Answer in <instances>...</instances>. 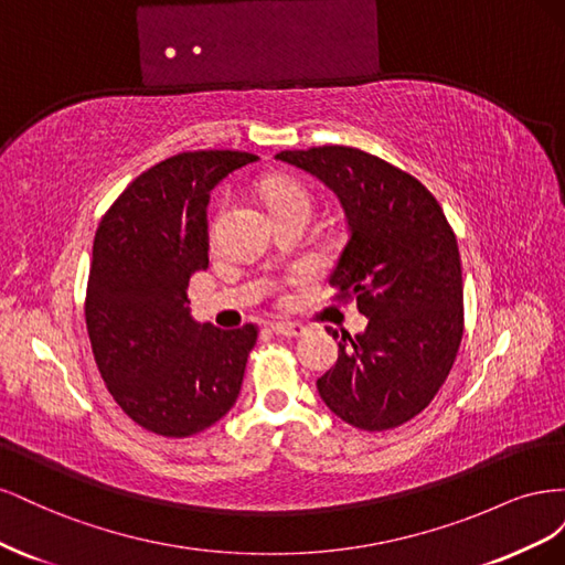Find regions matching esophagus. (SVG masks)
<instances>
[{
	"label": "esophagus",
	"instance_id": "34e87169",
	"mask_svg": "<svg viewBox=\"0 0 565 565\" xmlns=\"http://www.w3.org/2000/svg\"><path fill=\"white\" fill-rule=\"evenodd\" d=\"M270 330L276 332V334H280V337H289V339L306 334V328H303V324H299V322H273Z\"/></svg>",
	"mask_w": 565,
	"mask_h": 565
}]
</instances>
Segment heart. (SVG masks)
Listing matches in <instances>:
<instances>
[{
    "mask_svg": "<svg viewBox=\"0 0 565 565\" xmlns=\"http://www.w3.org/2000/svg\"><path fill=\"white\" fill-rule=\"evenodd\" d=\"M262 193L266 198V204L270 210H278L282 204H292V202H309V195L301 185L287 179H268L262 185Z\"/></svg>",
    "mask_w": 565,
    "mask_h": 565,
    "instance_id": "obj_1",
    "label": "heart"
}]
</instances>
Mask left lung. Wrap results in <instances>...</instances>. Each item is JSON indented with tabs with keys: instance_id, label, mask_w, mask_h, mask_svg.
<instances>
[{
	"instance_id": "1",
	"label": "left lung",
	"mask_w": 565,
	"mask_h": 565,
	"mask_svg": "<svg viewBox=\"0 0 565 565\" xmlns=\"http://www.w3.org/2000/svg\"><path fill=\"white\" fill-rule=\"evenodd\" d=\"M322 181L347 216L349 241L330 276L337 301L355 299L365 332L339 339L318 380L332 413L363 431L419 415L446 382L465 334L457 237L436 198L403 169L349 146L276 156Z\"/></svg>"
}]
</instances>
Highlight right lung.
<instances>
[{
  "mask_svg": "<svg viewBox=\"0 0 565 565\" xmlns=\"http://www.w3.org/2000/svg\"><path fill=\"white\" fill-rule=\"evenodd\" d=\"M259 158L179 152L131 181L96 231L87 332L110 396L143 429L185 438L235 405L259 330H218L188 309V280L210 266V191Z\"/></svg>",
  "mask_w": 565,
  "mask_h": 565,
  "instance_id": "right-lung-1",
  "label": "right lung"
}]
</instances>
